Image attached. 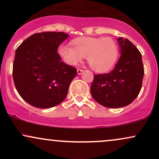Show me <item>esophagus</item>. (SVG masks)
<instances>
[{
	"mask_svg": "<svg viewBox=\"0 0 159 159\" xmlns=\"http://www.w3.org/2000/svg\"><path fill=\"white\" fill-rule=\"evenodd\" d=\"M83 72H84V70H82V69H77V73L78 75H81Z\"/></svg>",
	"mask_w": 159,
	"mask_h": 159,
	"instance_id": "1",
	"label": "esophagus"
}]
</instances>
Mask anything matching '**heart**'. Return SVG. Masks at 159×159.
<instances>
[{
  "label": "heart",
  "instance_id": "heart-1",
  "mask_svg": "<svg viewBox=\"0 0 159 159\" xmlns=\"http://www.w3.org/2000/svg\"><path fill=\"white\" fill-rule=\"evenodd\" d=\"M73 47L61 45L57 53L63 61L71 66L77 65L87 55L90 66L97 72H105L114 66L119 49L111 37H78L72 41Z\"/></svg>",
  "mask_w": 159,
  "mask_h": 159
}]
</instances>
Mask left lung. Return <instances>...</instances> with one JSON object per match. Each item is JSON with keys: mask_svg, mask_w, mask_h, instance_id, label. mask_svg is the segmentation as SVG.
Here are the masks:
<instances>
[{"mask_svg": "<svg viewBox=\"0 0 159 159\" xmlns=\"http://www.w3.org/2000/svg\"><path fill=\"white\" fill-rule=\"evenodd\" d=\"M120 57L109 73L94 75L90 92L95 101L111 108L129 105L142 87L144 75L141 54L129 39H117Z\"/></svg>", "mask_w": 159, "mask_h": 159, "instance_id": "left-lung-1", "label": "left lung"}]
</instances>
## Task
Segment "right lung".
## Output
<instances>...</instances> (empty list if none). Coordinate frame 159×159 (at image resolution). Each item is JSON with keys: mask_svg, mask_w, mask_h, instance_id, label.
<instances>
[{"mask_svg": "<svg viewBox=\"0 0 159 159\" xmlns=\"http://www.w3.org/2000/svg\"><path fill=\"white\" fill-rule=\"evenodd\" d=\"M68 36L63 32L38 33L16 49L14 84L21 97L32 106L49 108L66 97L77 69L61 61L57 48Z\"/></svg>", "mask_w": 159, "mask_h": 159, "instance_id": "add662e5", "label": "right lung"}]
</instances>
